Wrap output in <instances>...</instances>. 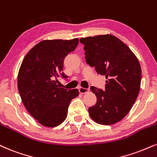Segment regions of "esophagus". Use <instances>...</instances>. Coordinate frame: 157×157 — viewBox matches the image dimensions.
<instances>
[{
  "instance_id": "1",
  "label": "esophagus",
  "mask_w": 157,
  "mask_h": 157,
  "mask_svg": "<svg viewBox=\"0 0 157 157\" xmlns=\"http://www.w3.org/2000/svg\"><path fill=\"white\" fill-rule=\"evenodd\" d=\"M79 92H80V94H86L87 93V92H88V89H87V88H81V87H80L79 88Z\"/></svg>"
}]
</instances>
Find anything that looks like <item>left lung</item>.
<instances>
[{
  "label": "left lung",
  "mask_w": 157,
  "mask_h": 157,
  "mask_svg": "<svg viewBox=\"0 0 157 157\" xmlns=\"http://www.w3.org/2000/svg\"><path fill=\"white\" fill-rule=\"evenodd\" d=\"M86 63L106 77L105 89L90 87L97 103L88 108L99 124L110 125L125 117L138 96L141 82L139 60L129 47L110 34L81 38Z\"/></svg>",
  "instance_id": "obj_1"
}]
</instances>
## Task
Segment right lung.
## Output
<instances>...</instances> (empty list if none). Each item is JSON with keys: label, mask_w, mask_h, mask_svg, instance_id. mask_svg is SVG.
<instances>
[{"label": "right lung", "mask_w": 157, "mask_h": 157, "mask_svg": "<svg viewBox=\"0 0 157 157\" xmlns=\"http://www.w3.org/2000/svg\"><path fill=\"white\" fill-rule=\"evenodd\" d=\"M78 43V39L41 41L22 60L17 77L19 93L27 110L43 126L61 124L71 101L79 95L78 90L56 84L58 77H67L63 72L64 59Z\"/></svg>", "instance_id": "right-lung-1"}]
</instances>
